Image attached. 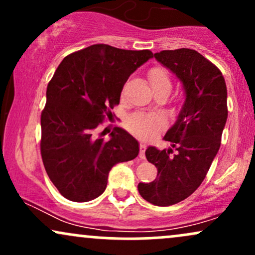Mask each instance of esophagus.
I'll return each instance as SVG.
<instances>
[{
  "instance_id": "esophagus-1",
  "label": "esophagus",
  "mask_w": 255,
  "mask_h": 255,
  "mask_svg": "<svg viewBox=\"0 0 255 255\" xmlns=\"http://www.w3.org/2000/svg\"><path fill=\"white\" fill-rule=\"evenodd\" d=\"M145 151H146V145L140 144V152H139V158L140 159H145Z\"/></svg>"
}]
</instances>
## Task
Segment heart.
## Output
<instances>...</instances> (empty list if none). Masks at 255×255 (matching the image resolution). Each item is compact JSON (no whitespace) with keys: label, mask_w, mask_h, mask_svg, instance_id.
Here are the masks:
<instances>
[{"label":"heart","mask_w":255,"mask_h":255,"mask_svg":"<svg viewBox=\"0 0 255 255\" xmlns=\"http://www.w3.org/2000/svg\"><path fill=\"white\" fill-rule=\"evenodd\" d=\"M148 80H150L151 86L153 91L157 90H166L170 92L171 90V79L168 71L163 67H153L148 72ZM163 124L164 120L160 115L156 114H142L135 113L131 114L126 120V127L129 129L131 133L141 137H147L154 133Z\"/></svg>","instance_id":"heart-1"}]
</instances>
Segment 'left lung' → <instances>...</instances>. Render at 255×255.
Listing matches in <instances>:
<instances>
[{"label": "left lung", "mask_w": 255, "mask_h": 255, "mask_svg": "<svg viewBox=\"0 0 255 255\" xmlns=\"http://www.w3.org/2000/svg\"><path fill=\"white\" fill-rule=\"evenodd\" d=\"M154 57L180 79L186 99L164 136L177 152L148 146L145 154L157 178L140 182L137 191L148 203L170 206L197 191L217 154L228 119L227 85L217 67L192 49L163 50Z\"/></svg>", "instance_id": "obj_1"}]
</instances>
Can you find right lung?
<instances>
[{
  "label": "right lung",
  "instance_id": "obj_1",
  "mask_svg": "<svg viewBox=\"0 0 255 255\" xmlns=\"http://www.w3.org/2000/svg\"><path fill=\"white\" fill-rule=\"evenodd\" d=\"M152 57L150 50L95 44L57 67L40 116V153L49 178L68 200L98 198L111 168L139 153V142L122 128L116 127L107 141L96 137L95 129L113 116L129 75Z\"/></svg>",
  "mask_w": 255,
  "mask_h": 255
}]
</instances>
